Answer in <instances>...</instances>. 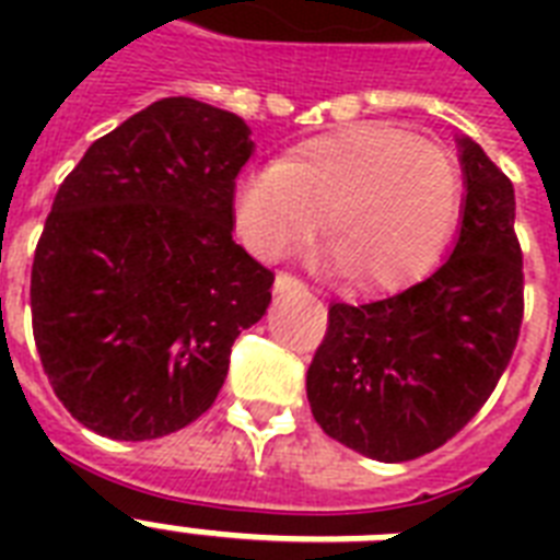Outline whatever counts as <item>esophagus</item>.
Listing matches in <instances>:
<instances>
[{
	"instance_id": "esophagus-1",
	"label": "esophagus",
	"mask_w": 560,
	"mask_h": 560,
	"mask_svg": "<svg viewBox=\"0 0 560 560\" xmlns=\"http://www.w3.org/2000/svg\"><path fill=\"white\" fill-rule=\"evenodd\" d=\"M305 284L296 279V276H290V272H279L276 276V293H290V290H302Z\"/></svg>"
}]
</instances>
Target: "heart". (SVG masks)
<instances>
[{"label":"heart","mask_w":560,"mask_h":560,"mask_svg":"<svg viewBox=\"0 0 560 560\" xmlns=\"http://www.w3.org/2000/svg\"><path fill=\"white\" fill-rule=\"evenodd\" d=\"M459 200V168L444 148L398 127L354 125L246 171L232 211L237 237L264 261L307 241L325 214L334 264L363 290H395L439 261Z\"/></svg>","instance_id":"b5f03b06"}]
</instances>
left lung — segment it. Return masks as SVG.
<instances>
[{"instance_id":"left-lung-1","label":"left lung","mask_w":560,"mask_h":560,"mask_svg":"<svg viewBox=\"0 0 560 560\" xmlns=\"http://www.w3.org/2000/svg\"><path fill=\"white\" fill-rule=\"evenodd\" d=\"M459 237L424 281L369 305L334 302L307 369L316 424L377 462L442 447L477 416L517 346L523 255L514 186L468 136Z\"/></svg>"}]
</instances>
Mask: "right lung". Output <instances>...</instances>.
<instances>
[{
  "mask_svg": "<svg viewBox=\"0 0 560 560\" xmlns=\"http://www.w3.org/2000/svg\"><path fill=\"white\" fill-rule=\"evenodd\" d=\"M241 116L162 98L90 144L31 267L34 342L63 407L98 435L177 433L214 404L272 272L232 241Z\"/></svg>",
  "mask_w": 560,
  "mask_h": 560,
  "instance_id": "right-lung-1",
  "label": "right lung"
}]
</instances>
